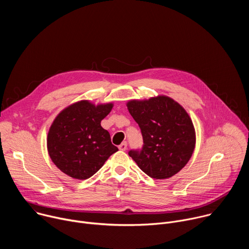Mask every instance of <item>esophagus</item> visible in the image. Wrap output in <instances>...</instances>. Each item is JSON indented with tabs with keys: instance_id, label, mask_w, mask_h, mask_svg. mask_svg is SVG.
Returning <instances> with one entry per match:
<instances>
[{
	"instance_id": "34e87169",
	"label": "esophagus",
	"mask_w": 249,
	"mask_h": 249,
	"mask_svg": "<svg viewBox=\"0 0 249 249\" xmlns=\"http://www.w3.org/2000/svg\"><path fill=\"white\" fill-rule=\"evenodd\" d=\"M118 148H119L120 151H126V149H127V144L124 142V143H122V144L119 145Z\"/></svg>"
}]
</instances>
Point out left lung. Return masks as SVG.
Listing matches in <instances>:
<instances>
[{
  "instance_id": "8db88e82",
  "label": "left lung",
  "mask_w": 249,
  "mask_h": 249,
  "mask_svg": "<svg viewBox=\"0 0 249 249\" xmlns=\"http://www.w3.org/2000/svg\"><path fill=\"white\" fill-rule=\"evenodd\" d=\"M127 108L138 123L144 146L129 156L152 178L167 179L189 161L195 149L192 120L182 106L166 95L131 99Z\"/></svg>"
}]
</instances>
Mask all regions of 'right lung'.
<instances>
[{
    "mask_svg": "<svg viewBox=\"0 0 249 249\" xmlns=\"http://www.w3.org/2000/svg\"><path fill=\"white\" fill-rule=\"evenodd\" d=\"M113 103L80 100L67 106L54 119L47 136L51 160L65 174L85 180L97 172L118 148L100 122Z\"/></svg>",
    "mask_w": 249,
    "mask_h": 249,
    "instance_id": "right-lung-1",
    "label": "right lung"
}]
</instances>
